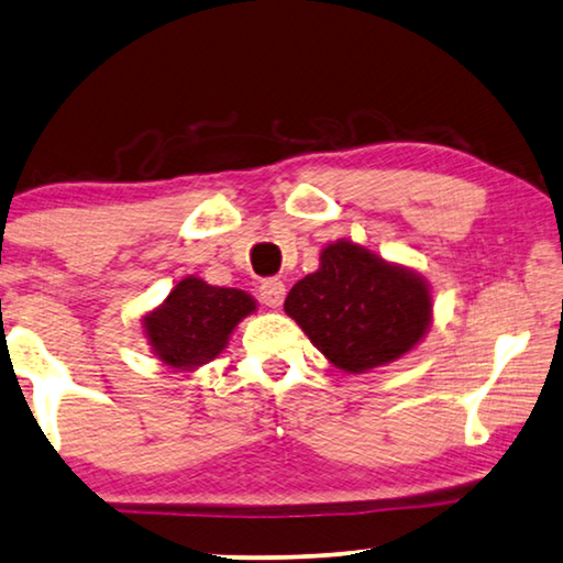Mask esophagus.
Instances as JSON below:
<instances>
[{
  "mask_svg": "<svg viewBox=\"0 0 563 563\" xmlns=\"http://www.w3.org/2000/svg\"><path fill=\"white\" fill-rule=\"evenodd\" d=\"M260 300H263L267 308H280L285 300V285L275 278L265 280L260 285Z\"/></svg>",
  "mask_w": 563,
  "mask_h": 563,
  "instance_id": "34e87169",
  "label": "esophagus"
}]
</instances>
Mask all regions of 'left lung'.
<instances>
[{
    "instance_id": "left-lung-1",
    "label": "left lung",
    "mask_w": 563,
    "mask_h": 563,
    "mask_svg": "<svg viewBox=\"0 0 563 563\" xmlns=\"http://www.w3.org/2000/svg\"><path fill=\"white\" fill-rule=\"evenodd\" d=\"M283 308L349 374L397 362L432 325V292L422 275L351 240L325 245L318 271L292 285Z\"/></svg>"
}]
</instances>
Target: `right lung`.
I'll return each instance as SVG.
<instances>
[{"mask_svg":"<svg viewBox=\"0 0 563 563\" xmlns=\"http://www.w3.org/2000/svg\"><path fill=\"white\" fill-rule=\"evenodd\" d=\"M255 310L250 292L189 275L174 285L162 306L141 318V329L158 362L176 372H195L228 349L238 323Z\"/></svg>","mask_w":563,"mask_h":563,"instance_id":"right-lung-1","label":"right lung"}]
</instances>
